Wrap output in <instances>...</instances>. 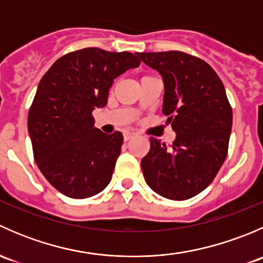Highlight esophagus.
Segmentation results:
<instances>
[{
  "mask_svg": "<svg viewBox=\"0 0 263 263\" xmlns=\"http://www.w3.org/2000/svg\"><path fill=\"white\" fill-rule=\"evenodd\" d=\"M135 134H132V132H124L123 134V140L124 141H128L129 139H132L134 137Z\"/></svg>",
  "mask_w": 263,
  "mask_h": 263,
  "instance_id": "esophagus-1",
  "label": "esophagus"
}]
</instances>
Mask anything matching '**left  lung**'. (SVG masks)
I'll use <instances>...</instances> for the list:
<instances>
[{"label": "left lung", "instance_id": "1", "mask_svg": "<svg viewBox=\"0 0 263 263\" xmlns=\"http://www.w3.org/2000/svg\"><path fill=\"white\" fill-rule=\"evenodd\" d=\"M163 76V113L176 131L166 146L150 137L141 160L148 187L169 200L202 192L228 155L233 113L224 85L209 63L179 50L136 53Z\"/></svg>", "mask_w": 263, "mask_h": 263}]
</instances>
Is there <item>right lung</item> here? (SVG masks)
<instances>
[{
    "mask_svg": "<svg viewBox=\"0 0 263 263\" xmlns=\"http://www.w3.org/2000/svg\"><path fill=\"white\" fill-rule=\"evenodd\" d=\"M140 63L131 52L94 47L62 55L42 78L28 129L36 165L62 195L91 197L112 179L123 136L95 128L91 112L107 104L117 76Z\"/></svg>",
    "mask_w": 263,
    "mask_h": 263,
    "instance_id": "obj_1",
    "label": "right lung"
}]
</instances>
